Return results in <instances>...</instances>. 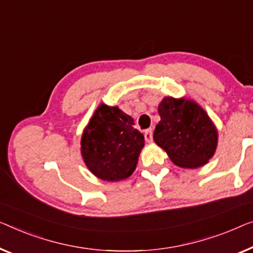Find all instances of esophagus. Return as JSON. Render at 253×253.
<instances>
[{
  "label": "esophagus",
  "instance_id": "1",
  "mask_svg": "<svg viewBox=\"0 0 253 253\" xmlns=\"http://www.w3.org/2000/svg\"><path fill=\"white\" fill-rule=\"evenodd\" d=\"M144 137H145V141L148 142V143H151L152 142V139H153V131H152V129H146L145 130V133H144Z\"/></svg>",
  "mask_w": 253,
  "mask_h": 253
}]
</instances>
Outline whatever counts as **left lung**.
<instances>
[{"instance_id":"1","label":"left lung","mask_w":253,"mask_h":253,"mask_svg":"<svg viewBox=\"0 0 253 253\" xmlns=\"http://www.w3.org/2000/svg\"><path fill=\"white\" fill-rule=\"evenodd\" d=\"M161 120L153 139L182 168H199L214 154L218 131L207 112L194 101L167 96L158 107Z\"/></svg>"}]
</instances>
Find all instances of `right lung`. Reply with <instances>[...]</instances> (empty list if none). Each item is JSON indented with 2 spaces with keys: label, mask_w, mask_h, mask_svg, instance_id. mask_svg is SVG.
Here are the masks:
<instances>
[{
  "label": "right lung",
  "mask_w": 253,
  "mask_h": 253,
  "mask_svg": "<svg viewBox=\"0 0 253 253\" xmlns=\"http://www.w3.org/2000/svg\"><path fill=\"white\" fill-rule=\"evenodd\" d=\"M133 125L118 107H97L81 141L84 163L97 178L117 182L133 174L144 146V136Z\"/></svg>",
  "instance_id": "1"
}]
</instances>
